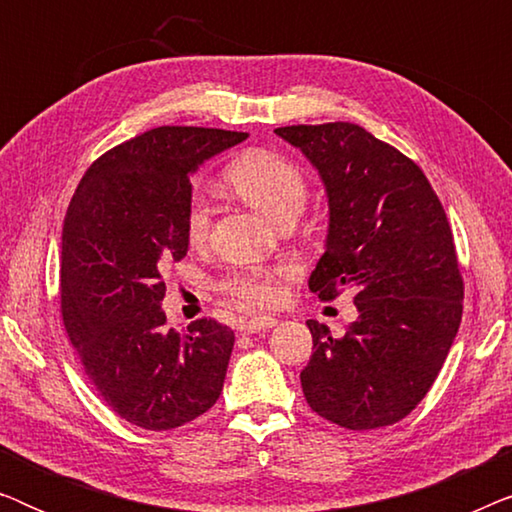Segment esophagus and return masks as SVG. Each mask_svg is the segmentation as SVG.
<instances>
[{
    "mask_svg": "<svg viewBox=\"0 0 512 512\" xmlns=\"http://www.w3.org/2000/svg\"><path fill=\"white\" fill-rule=\"evenodd\" d=\"M277 324L275 317H251V319H244L240 321V331L242 333H261V331H268V328H272Z\"/></svg>",
    "mask_w": 512,
    "mask_h": 512,
    "instance_id": "esophagus-1",
    "label": "esophagus"
}]
</instances>
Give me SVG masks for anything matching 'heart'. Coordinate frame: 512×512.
Returning <instances> with one entry per match:
<instances>
[{"label": "heart", "instance_id": "heart-1", "mask_svg": "<svg viewBox=\"0 0 512 512\" xmlns=\"http://www.w3.org/2000/svg\"><path fill=\"white\" fill-rule=\"evenodd\" d=\"M223 181L240 198L268 219L284 223L303 212L310 198V184L305 172L291 158L270 149H247L223 167ZM212 209L202 195H191L186 205L184 230L186 240L200 244L209 233ZM284 270L247 268L235 270L221 279L219 291L235 303L247 307H268L277 303L282 293Z\"/></svg>", "mask_w": 512, "mask_h": 512}]
</instances>
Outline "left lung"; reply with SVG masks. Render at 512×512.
<instances>
[{
    "mask_svg": "<svg viewBox=\"0 0 512 512\" xmlns=\"http://www.w3.org/2000/svg\"><path fill=\"white\" fill-rule=\"evenodd\" d=\"M317 167L328 193L326 251L310 291H354L359 319L342 338L310 319L305 401L352 431L401 422L429 394L464 312L450 221L424 172L354 123L275 130Z\"/></svg>",
    "mask_w": 512,
    "mask_h": 512,
    "instance_id": "left-lung-1",
    "label": "left lung"
}]
</instances>
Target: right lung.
Returning <instances> with one entry per match:
<instances>
[{"instance_id": "right-lung-1", "label": "right lung", "mask_w": 512, "mask_h": 512, "mask_svg": "<svg viewBox=\"0 0 512 512\" xmlns=\"http://www.w3.org/2000/svg\"><path fill=\"white\" fill-rule=\"evenodd\" d=\"M247 132L163 125L102 153L62 226L60 312L88 380L125 422L177 429L219 401L235 333L167 331L163 270L188 251L191 172Z\"/></svg>"}]
</instances>
